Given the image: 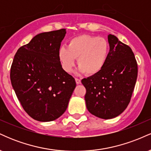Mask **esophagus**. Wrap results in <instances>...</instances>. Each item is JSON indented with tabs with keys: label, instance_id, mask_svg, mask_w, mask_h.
I'll use <instances>...</instances> for the list:
<instances>
[{
	"label": "esophagus",
	"instance_id": "esophagus-1",
	"mask_svg": "<svg viewBox=\"0 0 151 151\" xmlns=\"http://www.w3.org/2000/svg\"><path fill=\"white\" fill-rule=\"evenodd\" d=\"M75 81H76V83H77V84H79L81 83V79H77V78H76Z\"/></svg>",
	"mask_w": 151,
	"mask_h": 151
}]
</instances>
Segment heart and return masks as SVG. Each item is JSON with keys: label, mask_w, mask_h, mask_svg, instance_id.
I'll return each instance as SVG.
<instances>
[{"label": "heart", "mask_w": 151, "mask_h": 151, "mask_svg": "<svg viewBox=\"0 0 151 151\" xmlns=\"http://www.w3.org/2000/svg\"><path fill=\"white\" fill-rule=\"evenodd\" d=\"M110 52V45L104 37L89 35H81L72 38L67 47L61 46L58 50V58L64 71L70 73L75 65L79 72L87 75L96 74L104 67Z\"/></svg>", "instance_id": "obj_1"}]
</instances>
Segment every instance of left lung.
<instances>
[{"label":"left lung","instance_id":"8db88e82","mask_svg":"<svg viewBox=\"0 0 151 151\" xmlns=\"http://www.w3.org/2000/svg\"><path fill=\"white\" fill-rule=\"evenodd\" d=\"M110 52L99 73L81 80L86 92V108L95 116L110 119L118 116L129 105L138 76V65L132 50L108 35Z\"/></svg>","mask_w":151,"mask_h":151}]
</instances>
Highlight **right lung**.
<instances>
[{
  "instance_id": "right-lung-1",
  "label": "right lung",
  "mask_w": 151,
  "mask_h": 151,
  "mask_svg": "<svg viewBox=\"0 0 151 151\" xmlns=\"http://www.w3.org/2000/svg\"><path fill=\"white\" fill-rule=\"evenodd\" d=\"M66 29L42 32L15 54L10 81L26 113L35 120L52 121L65 113L75 89L72 76L64 71L58 50Z\"/></svg>"
}]
</instances>
